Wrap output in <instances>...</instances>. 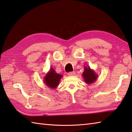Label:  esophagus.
<instances>
[{
    "instance_id": "esophagus-1",
    "label": "esophagus",
    "mask_w": 132,
    "mask_h": 132,
    "mask_svg": "<svg viewBox=\"0 0 132 132\" xmlns=\"http://www.w3.org/2000/svg\"><path fill=\"white\" fill-rule=\"evenodd\" d=\"M75 74H76V72H74V71H71V72H69V73H68V75L70 76H74Z\"/></svg>"
}]
</instances>
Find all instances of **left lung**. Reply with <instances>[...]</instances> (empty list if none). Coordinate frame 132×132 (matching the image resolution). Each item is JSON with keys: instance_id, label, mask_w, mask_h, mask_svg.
I'll list each match as a JSON object with an SVG mask.
<instances>
[{"instance_id": "left-lung-1", "label": "left lung", "mask_w": 132, "mask_h": 132, "mask_svg": "<svg viewBox=\"0 0 132 132\" xmlns=\"http://www.w3.org/2000/svg\"><path fill=\"white\" fill-rule=\"evenodd\" d=\"M82 76L84 77L85 82L88 84L93 83L97 78V76L95 74V72L92 70L89 67L87 68L86 66H85V70Z\"/></svg>"}]
</instances>
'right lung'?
Returning a JSON list of instances; mask_svg holds the SVG:
<instances>
[{"label": "right lung", "instance_id": "1", "mask_svg": "<svg viewBox=\"0 0 132 132\" xmlns=\"http://www.w3.org/2000/svg\"><path fill=\"white\" fill-rule=\"evenodd\" d=\"M62 77V75L55 73V70L53 68H51L50 69V72L46 74L44 81H45L46 85L49 87L56 88L58 85Z\"/></svg>", "mask_w": 132, "mask_h": 132}]
</instances>
